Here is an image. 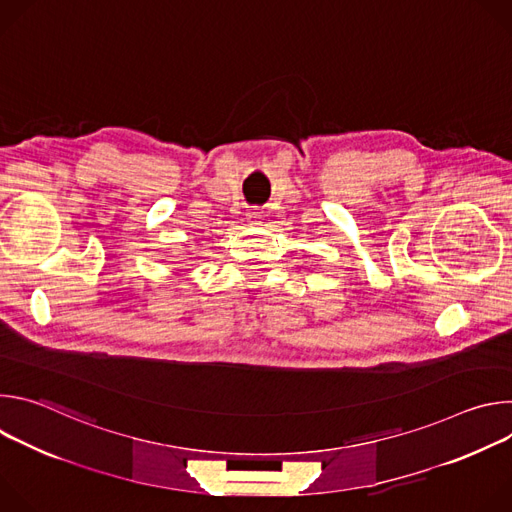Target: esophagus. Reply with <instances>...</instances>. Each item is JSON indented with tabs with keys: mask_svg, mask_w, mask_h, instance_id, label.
Masks as SVG:
<instances>
[{
	"mask_svg": "<svg viewBox=\"0 0 512 512\" xmlns=\"http://www.w3.org/2000/svg\"><path fill=\"white\" fill-rule=\"evenodd\" d=\"M247 218H249V221H251L253 225H259V223L263 221V212H261L259 208H251V210L247 212Z\"/></svg>",
	"mask_w": 512,
	"mask_h": 512,
	"instance_id": "esophagus-1",
	"label": "esophagus"
}]
</instances>
